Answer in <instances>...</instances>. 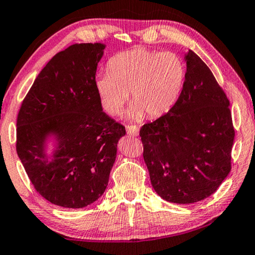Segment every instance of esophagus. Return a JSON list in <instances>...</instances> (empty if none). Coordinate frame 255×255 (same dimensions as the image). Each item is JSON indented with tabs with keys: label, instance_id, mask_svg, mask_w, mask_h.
<instances>
[{
	"label": "esophagus",
	"instance_id": "1",
	"mask_svg": "<svg viewBox=\"0 0 255 255\" xmlns=\"http://www.w3.org/2000/svg\"><path fill=\"white\" fill-rule=\"evenodd\" d=\"M126 130H127V134L130 135V136H138V131L139 129L137 126H127L126 127Z\"/></svg>",
	"mask_w": 255,
	"mask_h": 255
}]
</instances>
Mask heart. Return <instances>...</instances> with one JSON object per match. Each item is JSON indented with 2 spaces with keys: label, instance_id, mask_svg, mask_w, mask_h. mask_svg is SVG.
Masks as SVG:
<instances>
[{
  "label": "heart",
  "instance_id": "1",
  "mask_svg": "<svg viewBox=\"0 0 255 255\" xmlns=\"http://www.w3.org/2000/svg\"><path fill=\"white\" fill-rule=\"evenodd\" d=\"M109 73L96 78L95 87L103 109L119 116L129 98L127 117L139 121L148 114L158 118L178 102L186 78V66L172 52L135 47L110 60Z\"/></svg>",
  "mask_w": 255,
  "mask_h": 255
}]
</instances>
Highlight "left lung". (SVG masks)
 Instances as JSON below:
<instances>
[{
	"instance_id": "obj_1",
	"label": "left lung",
	"mask_w": 255,
	"mask_h": 255,
	"mask_svg": "<svg viewBox=\"0 0 255 255\" xmlns=\"http://www.w3.org/2000/svg\"><path fill=\"white\" fill-rule=\"evenodd\" d=\"M184 59L187 69L178 102L139 130L153 189L178 204L216 192L231 170L235 139L230 103L213 73L194 52Z\"/></svg>"
}]
</instances>
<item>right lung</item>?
<instances>
[{
    "label": "right lung",
    "mask_w": 255,
    "mask_h": 255,
    "mask_svg": "<svg viewBox=\"0 0 255 255\" xmlns=\"http://www.w3.org/2000/svg\"><path fill=\"white\" fill-rule=\"evenodd\" d=\"M105 44H76L46 64L17 118V155L42 198L84 208L106 191L126 130L103 111L95 82Z\"/></svg>",
    "instance_id": "add662e5"
}]
</instances>
